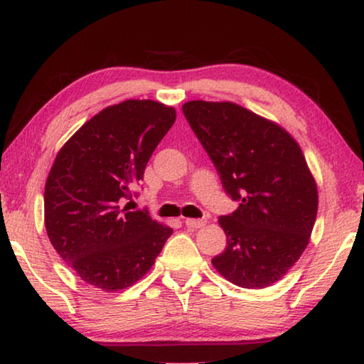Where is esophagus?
I'll list each match as a JSON object with an SVG mask.
<instances>
[{
    "label": "esophagus",
    "instance_id": "esophagus-1",
    "mask_svg": "<svg viewBox=\"0 0 364 364\" xmlns=\"http://www.w3.org/2000/svg\"><path fill=\"white\" fill-rule=\"evenodd\" d=\"M207 223L205 218L202 220H196V218H186V221H184V225H186L188 228H193V230H197V228H202Z\"/></svg>",
    "mask_w": 364,
    "mask_h": 364
}]
</instances>
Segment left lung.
<instances>
[{"label":"left lung","instance_id":"8db88e82","mask_svg":"<svg viewBox=\"0 0 364 364\" xmlns=\"http://www.w3.org/2000/svg\"><path fill=\"white\" fill-rule=\"evenodd\" d=\"M183 114L225 193L239 202L218 218L228 245L213 267L239 287L271 286L304 254L316 220V183L304 154L286 130L237 104L189 101Z\"/></svg>","mask_w":364,"mask_h":364}]
</instances>
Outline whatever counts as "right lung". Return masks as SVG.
<instances>
[{
  "instance_id": "1",
  "label": "right lung",
  "mask_w": 364,
  "mask_h": 364,
  "mask_svg": "<svg viewBox=\"0 0 364 364\" xmlns=\"http://www.w3.org/2000/svg\"><path fill=\"white\" fill-rule=\"evenodd\" d=\"M175 119V109L160 102L123 101L86 122L54 160L45 188L48 237L90 286H133L173 232L147 208L130 212L122 202L132 199V184L143 180Z\"/></svg>"
}]
</instances>
